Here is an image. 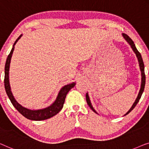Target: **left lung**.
I'll return each instance as SVG.
<instances>
[{"instance_id": "8db88e82", "label": "left lung", "mask_w": 149, "mask_h": 149, "mask_svg": "<svg viewBox=\"0 0 149 149\" xmlns=\"http://www.w3.org/2000/svg\"><path fill=\"white\" fill-rule=\"evenodd\" d=\"M122 36L124 38L125 40H126L127 42L130 45V47L132 49L133 51L134 52L136 55V57L138 58V63H139V66H140V71H141V75H142V78H141V85H140V91L139 93H138V96L136 98V99L134 102V104H132V107L130 109V110L127 111L126 113H125L124 116H126L130 112L132 111L133 110V109L135 107L137 103L139 101V100L140 99V98H141V96L142 95V93H143L144 91V86H145V81H146V77H145V74H144V63H143V60H142V56L140 53L138 52V51L137 50L136 48V46L134 45V42L132 41V40L128 36L127 34H125V33H122ZM86 101H87V103L88 104V106L91 107V109L94 112L96 113H97V112L95 110V109L93 108V107L92 106V104H91V100H90V98H89V96H88V94L86 93Z\"/></svg>"}]
</instances>
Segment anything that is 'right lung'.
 Instances as JSON below:
<instances>
[{
    "instance_id": "obj_1",
    "label": "right lung",
    "mask_w": 149,
    "mask_h": 149,
    "mask_svg": "<svg viewBox=\"0 0 149 149\" xmlns=\"http://www.w3.org/2000/svg\"><path fill=\"white\" fill-rule=\"evenodd\" d=\"M22 36V34L20 35L18 37V38L16 40V41L15 42L11 51L10 52L9 55H8L7 61H6L5 68V79H4L5 91L6 93H7L8 97H9L10 100H11V103L13 104V105L14 106V107L15 108L22 116L26 117L27 119H30V120H45V119H49L51 118V117L54 116L62 109L67 94L68 93V92L70 91L72 88H74L75 86V83L73 82L72 84H70L64 86L60 90L59 93H58L57 95V97H56V100H54V102L51 106L48 107L47 108L42 109L30 110L27 108L24 107H22L20 104H19L18 102H17V100L15 99L14 96L13 95L11 91V86H10L9 84V67L12 57V54L13 53L15 49V45L17 42L20 39V38Z\"/></svg>"
}]
</instances>
